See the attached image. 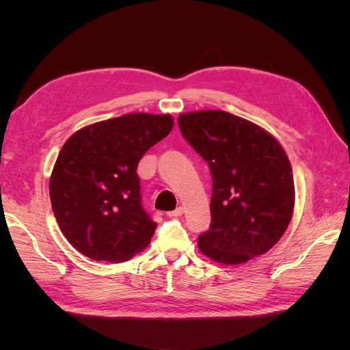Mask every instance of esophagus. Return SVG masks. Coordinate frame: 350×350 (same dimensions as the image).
Segmentation results:
<instances>
[{"instance_id":"34e87169","label":"esophagus","mask_w":350,"mask_h":350,"mask_svg":"<svg viewBox=\"0 0 350 350\" xmlns=\"http://www.w3.org/2000/svg\"><path fill=\"white\" fill-rule=\"evenodd\" d=\"M184 213V207H176L175 210H172V211H167V216L169 217H178V216H181Z\"/></svg>"}]
</instances>
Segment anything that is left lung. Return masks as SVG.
I'll return each mask as SVG.
<instances>
[{"label": "left lung", "instance_id": "1", "mask_svg": "<svg viewBox=\"0 0 350 350\" xmlns=\"http://www.w3.org/2000/svg\"><path fill=\"white\" fill-rule=\"evenodd\" d=\"M188 144L208 163L211 224L198 248L221 264L267 252L293 215L292 166L280 143L261 126L225 111L178 116Z\"/></svg>", "mask_w": 350, "mask_h": 350}]
</instances>
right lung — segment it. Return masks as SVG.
Returning a JSON list of instances; mask_svg holds the SVG:
<instances>
[{
    "label": "right lung",
    "mask_w": 350,
    "mask_h": 350,
    "mask_svg": "<svg viewBox=\"0 0 350 350\" xmlns=\"http://www.w3.org/2000/svg\"><path fill=\"white\" fill-rule=\"evenodd\" d=\"M171 115L126 113L84 126L62 146L49 179L59 229L83 256L130 260L157 226L142 206L143 154L171 133Z\"/></svg>",
    "instance_id": "obj_1"
}]
</instances>
